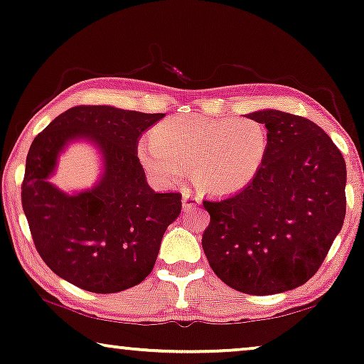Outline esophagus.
Instances as JSON below:
<instances>
[{
    "instance_id": "esophagus-1",
    "label": "esophagus",
    "mask_w": 364,
    "mask_h": 364,
    "mask_svg": "<svg viewBox=\"0 0 364 364\" xmlns=\"http://www.w3.org/2000/svg\"><path fill=\"white\" fill-rule=\"evenodd\" d=\"M197 203H200V197L196 196V193L186 192L182 196V207H183V210H188V208L196 207Z\"/></svg>"
}]
</instances>
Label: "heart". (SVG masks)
<instances>
[{
    "instance_id": "heart-1",
    "label": "heart",
    "mask_w": 364,
    "mask_h": 364,
    "mask_svg": "<svg viewBox=\"0 0 364 364\" xmlns=\"http://www.w3.org/2000/svg\"><path fill=\"white\" fill-rule=\"evenodd\" d=\"M267 151L265 127L253 119L181 116L157 124L151 139L137 146V157L166 186L192 167V181L200 191L230 193L257 177Z\"/></svg>"
}]
</instances>
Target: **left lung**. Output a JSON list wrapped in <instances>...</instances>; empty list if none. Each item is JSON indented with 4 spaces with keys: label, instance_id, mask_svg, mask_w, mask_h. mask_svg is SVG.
<instances>
[{
    "label": "left lung",
    "instance_id": "obj_1",
    "mask_svg": "<svg viewBox=\"0 0 364 364\" xmlns=\"http://www.w3.org/2000/svg\"><path fill=\"white\" fill-rule=\"evenodd\" d=\"M248 119L267 127L265 162L235 196L203 200L202 247L233 290L273 295L306 283L328 255L346 215V164L310 119L275 109Z\"/></svg>",
    "mask_w": 364,
    "mask_h": 364
}]
</instances>
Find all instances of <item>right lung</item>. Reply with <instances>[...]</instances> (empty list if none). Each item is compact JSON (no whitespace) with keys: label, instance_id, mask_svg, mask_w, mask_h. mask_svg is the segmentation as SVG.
<instances>
[{"label":"right lung","instance_id":"right-lung-1","mask_svg":"<svg viewBox=\"0 0 364 364\" xmlns=\"http://www.w3.org/2000/svg\"><path fill=\"white\" fill-rule=\"evenodd\" d=\"M164 114L76 106L58 116L29 147L21 203L43 262L73 285L117 293L146 280L182 193H157L139 162L142 134ZM96 141L105 176L91 191L68 196L47 182L57 154L73 138Z\"/></svg>","mask_w":364,"mask_h":364}]
</instances>
